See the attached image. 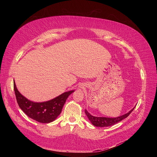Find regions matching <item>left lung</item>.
Returning a JSON list of instances; mask_svg holds the SVG:
<instances>
[{
  "mask_svg": "<svg viewBox=\"0 0 157 157\" xmlns=\"http://www.w3.org/2000/svg\"><path fill=\"white\" fill-rule=\"evenodd\" d=\"M134 108H135V107H134L132 109H131L127 114L117 117H114V118L104 117H95L89 114L86 109H85L84 111H85V114H86L89 120L91 121V122L93 125L96 127H104L112 126L119 122L122 120L127 118L129 116V114L132 113V110L134 109Z\"/></svg>",
  "mask_w": 157,
  "mask_h": 157,
  "instance_id": "8db88e82",
  "label": "left lung"
}]
</instances>
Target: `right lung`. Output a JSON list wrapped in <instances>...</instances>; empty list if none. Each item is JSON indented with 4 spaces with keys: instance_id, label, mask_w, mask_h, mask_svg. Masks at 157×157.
<instances>
[{
    "instance_id": "right-lung-1",
    "label": "right lung",
    "mask_w": 157,
    "mask_h": 157,
    "mask_svg": "<svg viewBox=\"0 0 157 157\" xmlns=\"http://www.w3.org/2000/svg\"><path fill=\"white\" fill-rule=\"evenodd\" d=\"M14 91L20 108L30 118L40 123L54 121L61 114L63 105L68 96L75 91H69L48 101L36 102L29 100L21 94L13 80Z\"/></svg>"
}]
</instances>
